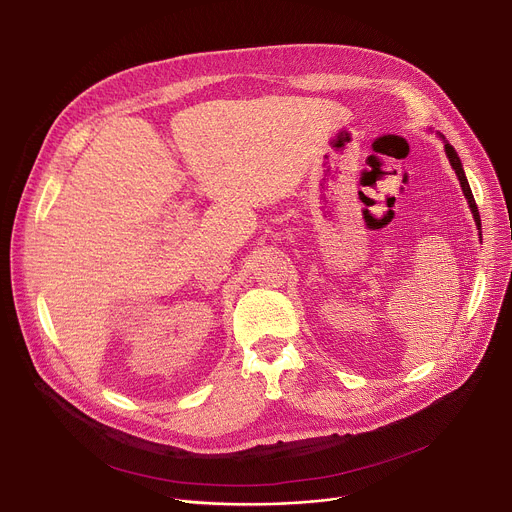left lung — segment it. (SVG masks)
<instances>
[{"instance_id":"8db88e82","label":"left lung","mask_w":512,"mask_h":512,"mask_svg":"<svg viewBox=\"0 0 512 512\" xmlns=\"http://www.w3.org/2000/svg\"><path fill=\"white\" fill-rule=\"evenodd\" d=\"M445 150H447V156H449V160H451V166L455 168V173H457V177H459L461 189H463V193H465V197H467V201H469V208H471V214H473V218H475V224H478V228H482V224H480V212H478V206H475V199H473L471 187H469V183H467V177H465V173H463L461 160H459V156H457V152H455V148H453L451 144L445 142Z\"/></svg>"}]
</instances>
